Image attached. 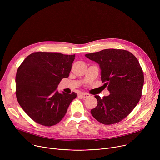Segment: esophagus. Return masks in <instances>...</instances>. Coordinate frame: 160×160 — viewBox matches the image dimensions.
<instances>
[{
  "mask_svg": "<svg viewBox=\"0 0 160 160\" xmlns=\"http://www.w3.org/2000/svg\"><path fill=\"white\" fill-rule=\"evenodd\" d=\"M80 96H81L82 98H88L90 96V94H88V93H86V92H84V93H81L80 95Z\"/></svg>",
  "mask_w": 160,
  "mask_h": 160,
  "instance_id": "34e87169",
  "label": "esophagus"
}]
</instances>
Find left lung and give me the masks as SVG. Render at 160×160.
I'll return each mask as SVG.
<instances>
[{"label": "left lung", "instance_id": "obj_1", "mask_svg": "<svg viewBox=\"0 0 160 160\" xmlns=\"http://www.w3.org/2000/svg\"><path fill=\"white\" fill-rule=\"evenodd\" d=\"M85 56L99 64L102 82L110 92L102 99L95 96L98 105L91 109V114L104 125L120 122L132 112L142 96L144 73L139 61L123 49H104Z\"/></svg>", "mask_w": 160, "mask_h": 160}]
</instances>
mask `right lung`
I'll return each instance as SVG.
<instances>
[{
  "mask_svg": "<svg viewBox=\"0 0 160 160\" xmlns=\"http://www.w3.org/2000/svg\"><path fill=\"white\" fill-rule=\"evenodd\" d=\"M75 55L35 52L19 66L16 76L17 100L36 123L51 127L64 117L75 92L59 94L56 90L62 78L69 77Z\"/></svg>",
  "mask_w": 160,
  "mask_h": 160,
  "instance_id": "1",
  "label": "right lung"
}]
</instances>
